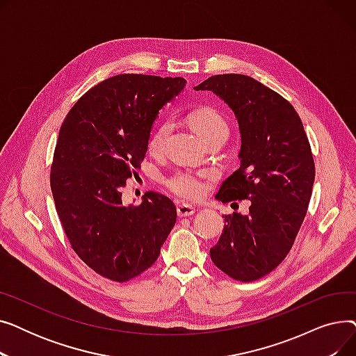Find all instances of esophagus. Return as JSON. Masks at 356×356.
I'll return each mask as SVG.
<instances>
[{
    "label": "esophagus",
    "mask_w": 356,
    "mask_h": 356,
    "mask_svg": "<svg viewBox=\"0 0 356 356\" xmlns=\"http://www.w3.org/2000/svg\"><path fill=\"white\" fill-rule=\"evenodd\" d=\"M196 212V209L192 207V204L188 203H177V215L179 216H191Z\"/></svg>",
    "instance_id": "34e87169"
}]
</instances>
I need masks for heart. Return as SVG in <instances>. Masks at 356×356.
Returning a JSON list of instances; mask_svg holds the SVG:
<instances>
[{"instance_id":"heart-1","label":"heart","mask_w":356,"mask_h":356,"mask_svg":"<svg viewBox=\"0 0 356 356\" xmlns=\"http://www.w3.org/2000/svg\"><path fill=\"white\" fill-rule=\"evenodd\" d=\"M191 122L195 127L197 136L202 138V141L209 140L212 137L218 136H228V122L225 121L218 111L212 108H200L193 111L191 114ZM172 124L170 121H161L149 134L148 138V149L152 153H159L161 149L163 141L165 136L170 131ZM167 188L170 189L177 196H181L184 199L195 200L200 197L203 193V183L199 177L189 172H179L173 175L170 179L165 180Z\"/></svg>"}]
</instances>
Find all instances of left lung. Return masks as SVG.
Returning <instances> with one entry per match:
<instances>
[{
	"mask_svg": "<svg viewBox=\"0 0 356 356\" xmlns=\"http://www.w3.org/2000/svg\"><path fill=\"white\" fill-rule=\"evenodd\" d=\"M195 89L212 90L239 125L241 165L216 199L250 202L248 215H225L211 258L229 277L254 282L280 266L305 220L314 181L310 144L291 104L245 74H215Z\"/></svg>",
	"mask_w": 356,
	"mask_h": 356,
	"instance_id": "left-lung-1",
	"label": "left lung"
}]
</instances>
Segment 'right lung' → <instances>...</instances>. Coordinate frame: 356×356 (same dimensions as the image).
Masks as SVG:
<instances>
[{"instance_id": "1", "label": "right lung", "mask_w": 356, "mask_h": 356, "mask_svg": "<svg viewBox=\"0 0 356 356\" xmlns=\"http://www.w3.org/2000/svg\"><path fill=\"white\" fill-rule=\"evenodd\" d=\"M183 78L125 73L89 89L65 118L50 186L73 251L93 271L124 283L152 267L176 223L167 196L125 204L122 188L147 153L153 122Z\"/></svg>"}]
</instances>
